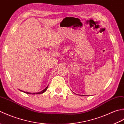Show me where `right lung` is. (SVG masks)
<instances>
[{"label":"right lung","mask_w":124,"mask_h":124,"mask_svg":"<svg viewBox=\"0 0 124 124\" xmlns=\"http://www.w3.org/2000/svg\"><path fill=\"white\" fill-rule=\"evenodd\" d=\"M48 85L44 89V90H43V91H41V92H38V93H29V92H24L25 93H27V94H42V93H44V92H45V91L47 90V88H48ZM20 91H21V90H20Z\"/></svg>","instance_id":"right-lung-1"}]
</instances>
